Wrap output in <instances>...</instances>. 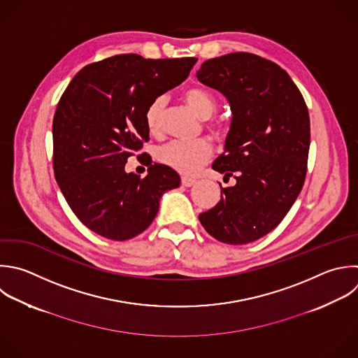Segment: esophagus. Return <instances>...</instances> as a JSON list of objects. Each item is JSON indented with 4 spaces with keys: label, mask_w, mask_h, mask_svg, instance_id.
Returning a JSON list of instances; mask_svg holds the SVG:
<instances>
[{
    "label": "esophagus",
    "mask_w": 358,
    "mask_h": 358,
    "mask_svg": "<svg viewBox=\"0 0 358 358\" xmlns=\"http://www.w3.org/2000/svg\"><path fill=\"white\" fill-rule=\"evenodd\" d=\"M194 182H196V180H194L193 178H187V176H183V178H182V185H183L185 187H190L192 185H194Z\"/></svg>",
    "instance_id": "1"
}]
</instances>
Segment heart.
<instances>
[{
	"label": "heart",
	"mask_w": 358,
	"mask_h": 358,
	"mask_svg": "<svg viewBox=\"0 0 358 358\" xmlns=\"http://www.w3.org/2000/svg\"><path fill=\"white\" fill-rule=\"evenodd\" d=\"M185 101L189 106L201 117L206 119L208 130L217 136L222 137L227 134V124L224 122L210 119L217 112V99L215 96L203 88H189L183 94ZM166 106V98L164 95L155 96L145 108L144 120L148 131L151 134H159L162 130V119ZM213 152V147L208 140L200 138L192 143L183 141H171L162 145L158 150V159L164 165L183 173V175H194L201 165H204Z\"/></svg>",
	"instance_id": "b5f03b06"
}]
</instances>
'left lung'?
<instances>
[{
  "mask_svg": "<svg viewBox=\"0 0 358 358\" xmlns=\"http://www.w3.org/2000/svg\"><path fill=\"white\" fill-rule=\"evenodd\" d=\"M197 78L231 105L225 152L213 169L236 179L235 186L221 187L220 201L199 220L220 242L249 243L282 221L303 186L310 143L308 108L287 71L252 53L210 59Z\"/></svg>",
  "mask_w": 358,
  "mask_h": 358,
  "instance_id": "left-lung-1",
  "label": "left lung"
}]
</instances>
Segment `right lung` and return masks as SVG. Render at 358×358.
Wrapping results in <instances>:
<instances>
[{
    "instance_id": "right-lung-1",
    "label": "right lung",
    "mask_w": 358,
    "mask_h": 358,
    "mask_svg": "<svg viewBox=\"0 0 358 358\" xmlns=\"http://www.w3.org/2000/svg\"><path fill=\"white\" fill-rule=\"evenodd\" d=\"M196 62L117 55L85 66L62 95L53 119L55 176L73 213L95 234L137 236L154 221L161 196L179 187V175L147 152L137 155L148 166L145 178L124 166L150 140L147 105L182 84Z\"/></svg>"
}]
</instances>
